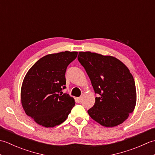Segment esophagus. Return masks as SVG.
<instances>
[{
  "instance_id": "34e87169",
  "label": "esophagus",
  "mask_w": 155,
  "mask_h": 155,
  "mask_svg": "<svg viewBox=\"0 0 155 155\" xmlns=\"http://www.w3.org/2000/svg\"><path fill=\"white\" fill-rule=\"evenodd\" d=\"M82 100H83V97H78L77 98V101L78 103H81V102L82 101Z\"/></svg>"
}]
</instances>
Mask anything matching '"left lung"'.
Listing matches in <instances>:
<instances>
[{
	"label": "left lung",
	"instance_id": "left-lung-1",
	"mask_svg": "<svg viewBox=\"0 0 155 155\" xmlns=\"http://www.w3.org/2000/svg\"><path fill=\"white\" fill-rule=\"evenodd\" d=\"M78 60L90 78L98 97L88 110L102 126L113 127L126 120L137 103L135 83L129 69L112 56L79 52Z\"/></svg>",
	"mask_w": 155,
	"mask_h": 155
}]
</instances>
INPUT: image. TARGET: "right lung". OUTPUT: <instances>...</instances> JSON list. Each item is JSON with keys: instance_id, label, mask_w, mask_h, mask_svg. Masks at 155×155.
Listing matches in <instances>:
<instances>
[{"instance_id": "right-lung-1", "label": "right lung", "mask_w": 155, "mask_h": 155, "mask_svg": "<svg viewBox=\"0 0 155 155\" xmlns=\"http://www.w3.org/2000/svg\"><path fill=\"white\" fill-rule=\"evenodd\" d=\"M77 54L75 51L47 54L35 62L25 75L21 91L22 108L42 127L61 124L74 106V98L61 91L65 88L68 65Z\"/></svg>"}]
</instances>
